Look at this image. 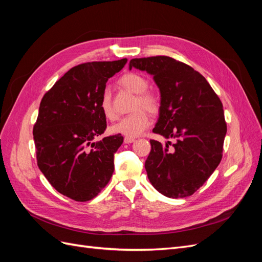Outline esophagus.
I'll return each mask as SVG.
<instances>
[{
  "label": "esophagus",
  "mask_w": 262,
  "mask_h": 262,
  "mask_svg": "<svg viewBox=\"0 0 262 262\" xmlns=\"http://www.w3.org/2000/svg\"><path fill=\"white\" fill-rule=\"evenodd\" d=\"M136 141V139H133V138H124V143H126V144H129V143H132V142H134Z\"/></svg>",
  "instance_id": "1"
}]
</instances>
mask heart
<instances>
[{
	"label": "heart",
	"instance_id": "b5f03b06",
	"mask_svg": "<svg viewBox=\"0 0 262 262\" xmlns=\"http://www.w3.org/2000/svg\"><path fill=\"white\" fill-rule=\"evenodd\" d=\"M119 84L125 90L137 94L136 109L144 108L147 112L155 114L160 108V99L152 92H148V81L147 78L139 73H128L124 74ZM99 107L102 115L108 120L113 121L117 118V113L113 107L112 96L109 92H104L101 95ZM150 124V118L148 114L143 109L137 110L136 113L123 117L116 124L110 128V132L115 134H121L126 138H136L143 133Z\"/></svg>",
	"mask_w": 262,
	"mask_h": 262
}]
</instances>
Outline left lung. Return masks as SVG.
Here are the masks:
<instances>
[{
  "label": "left lung",
  "mask_w": 262,
  "mask_h": 262,
  "mask_svg": "<svg viewBox=\"0 0 262 262\" xmlns=\"http://www.w3.org/2000/svg\"><path fill=\"white\" fill-rule=\"evenodd\" d=\"M153 75L161 92L160 118L153 129L164 146L149 140L145 169L150 184L165 196L186 198L203 186L223 153L227 126L222 101L205 77L166 55L132 59L129 64Z\"/></svg>",
  "instance_id": "left-lung-1"
}]
</instances>
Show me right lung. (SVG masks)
<instances>
[{
	"mask_svg": "<svg viewBox=\"0 0 262 262\" xmlns=\"http://www.w3.org/2000/svg\"><path fill=\"white\" fill-rule=\"evenodd\" d=\"M126 61L78 64L41 99L33 130L38 167L58 192L74 201L94 199L113 176L114 154L123 137L93 140L107 128L99 107L106 83Z\"/></svg>",
	"mask_w": 262,
	"mask_h": 262,
	"instance_id": "1",
	"label": "right lung"
}]
</instances>
